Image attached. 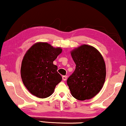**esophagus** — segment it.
I'll list each match as a JSON object with an SVG mask.
<instances>
[{
  "label": "esophagus",
  "mask_w": 126,
  "mask_h": 126,
  "mask_svg": "<svg viewBox=\"0 0 126 126\" xmlns=\"http://www.w3.org/2000/svg\"><path fill=\"white\" fill-rule=\"evenodd\" d=\"M67 79V76H63V81H66Z\"/></svg>",
  "instance_id": "obj_1"
}]
</instances>
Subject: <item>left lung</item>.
<instances>
[{"mask_svg":"<svg viewBox=\"0 0 126 126\" xmlns=\"http://www.w3.org/2000/svg\"><path fill=\"white\" fill-rule=\"evenodd\" d=\"M76 66L67 80L73 97L85 100L94 97L103 87L106 76L102 55L94 46L82 45L70 51Z\"/></svg>","mask_w":126,"mask_h":126,"instance_id":"1","label":"left lung"}]
</instances>
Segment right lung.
Wrapping results in <instances>:
<instances>
[{"label": "right lung", "instance_id": "right-lung-1", "mask_svg": "<svg viewBox=\"0 0 126 126\" xmlns=\"http://www.w3.org/2000/svg\"><path fill=\"white\" fill-rule=\"evenodd\" d=\"M47 42H37L29 48L22 61L20 75L24 85L32 95L44 99L53 94L61 81L53 61L62 53Z\"/></svg>", "mask_w": 126, "mask_h": 126}]
</instances>
